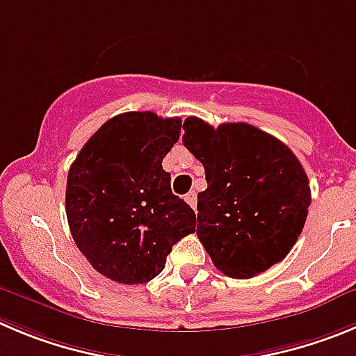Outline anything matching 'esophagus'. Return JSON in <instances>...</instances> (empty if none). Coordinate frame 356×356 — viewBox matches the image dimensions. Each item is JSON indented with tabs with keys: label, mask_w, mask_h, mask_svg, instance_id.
<instances>
[{
	"label": "esophagus",
	"mask_w": 356,
	"mask_h": 356,
	"mask_svg": "<svg viewBox=\"0 0 356 356\" xmlns=\"http://www.w3.org/2000/svg\"><path fill=\"white\" fill-rule=\"evenodd\" d=\"M184 200L188 202V204L191 205V207L197 209V193H195V191H189V193L184 197Z\"/></svg>",
	"instance_id": "1"
}]
</instances>
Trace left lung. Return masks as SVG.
I'll use <instances>...</instances> for the list:
<instances>
[{
	"label": "left lung",
	"mask_w": 356,
	"mask_h": 356,
	"mask_svg": "<svg viewBox=\"0 0 356 356\" xmlns=\"http://www.w3.org/2000/svg\"><path fill=\"white\" fill-rule=\"evenodd\" d=\"M182 144L204 165L197 235L218 270L249 279L283 260L307 218L311 188L286 144L248 122L182 124Z\"/></svg>",
	"instance_id": "left-lung-1"
}]
</instances>
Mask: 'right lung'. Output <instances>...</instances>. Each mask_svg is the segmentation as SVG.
Instances as JSON below:
<instances>
[{
	"mask_svg": "<svg viewBox=\"0 0 356 356\" xmlns=\"http://www.w3.org/2000/svg\"><path fill=\"white\" fill-rule=\"evenodd\" d=\"M181 119L124 112L86 142L66 181L72 237L95 270L142 284L165 268L172 245L193 234L197 216L170 189L161 161Z\"/></svg>",
	"mask_w": 356,
	"mask_h": 356,
	"instance_id": "1",
	"label": "right lung"
}]
</instances>
